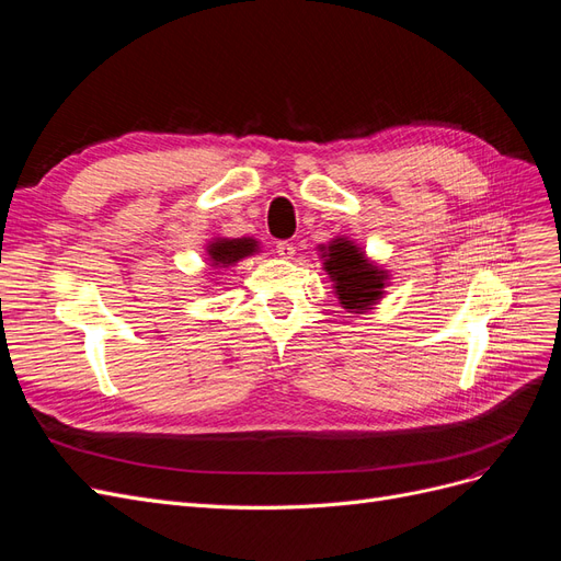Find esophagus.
Instances as JSON below:
<instances>
[{
	"label": "esophagus",
	"mask_w": 561,
	"mask_h": 561,
	"mask_svg": "<svg viewBox=\"0 0 561 561\" xmlns=\"http://www.w3.org/2000/svg\"><path fill=\"white\" fill-rule=\"evenodd\" d=\"M276 252H278V257H283V260H293L295 257V245L287 243V241H278Z\"/></svg>",
	"instance_id": "1"
}]
</instances>
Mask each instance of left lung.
I'll return each instance as SVG.
<instances>
[{
  "mask_svg": "<svg viewBox=\"0 0 561 561\" xmlns=\"http://www.w3.org/2000/svg\"><path fill=\"white\" fill-rule=\"evenodd\" d=\"M322 266L332 278L339 304L351 313H365L383 297L388 274L365 252L346 239H334L330 245H320Z\"/></svg>",
  "mask_w": 561,
  "mask_h": 561,
  "instance_id": "1",
  "label": "left lung"
}]
</instances>
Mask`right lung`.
<instances>
[{"label":"right lung","instance_id":"1","mask_svg":"<svg viewBox=\"0 0 561 561\" xmlns=\"http://www.w3.org/2000/svg\"><path fill=\"white\" fill-rule=\"evenodd\" d=\"M257 241L254 239H213L206 245L208 252V262L215 268H229L236 262H241L243 257H250V254L257 252Z\"/></svg>","mask_w":561,"mask_h":561}]
</instances>
